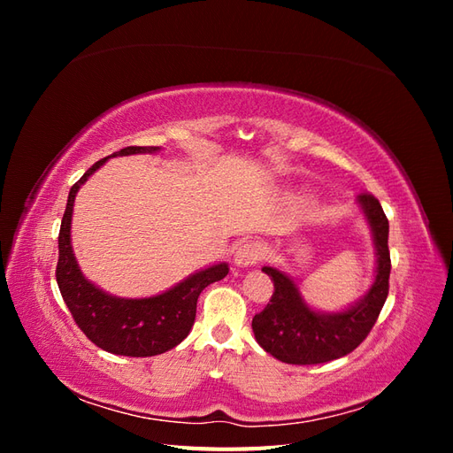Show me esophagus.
<instances>
[{
	"mask_svg": "<svg viewBox=\"0 0 453 453\" xmlns=\"http://www.w3.org/2000/svg\"><path fill=\"white\" fill-rule=\"evenodd\" d=\"M260 258H263V248H260V243L251 240V242H245L240 245L236 255H234V265L238 268H250V266L257 265Z\"/></svg>",
	"mask_w": 453,
	"mask_h": 453,
	"instance_id": "esophagus-1",
	"label": "esophagus"
}]
</instances>
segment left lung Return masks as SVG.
<instances>
[{
  "mask_svg": "<svg viewBox=\"0 0 453 453\" xmlns=\"http://www.w3.org/2000/svg\"><path fill=\"white\" fill-rule=\"evenodd\" d=\"M357 205L372 232L376 268L370 289L344 310H313L287 272L265 266L273 281L270 304L253 318V333L272 357L289 365H319L344 357L357 348L374 326L389 293L391 258L389 223L378 198L359 195Z\"/></svg>",
  "mask_w": 453,
  "mask_h": 453,
  "instance_id": "left-lung-1",
  "label": "left lung"
}]
</instances>
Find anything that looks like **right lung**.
Listing matches in <instances>:
<instances>
[{"mask_svg":"<svg viewBox=\"0 0 453 453\" xmlns=\"http://www.w3.org/2000/svg\"><path fill=\"white\" fill-rule=\"evenodd\" d=\"M160 147H125L94 164L72 187L58 236L57 281L67 310L90 342L125 357H150L175 348L188 336L200 293L228 273L226 263L202 268L155 296L122 298L109 295L81 272L72 248V217L79 188L111 157L153 155Z\"/></svg>","mask_w":453,"mask_h":453,"instance_id":"obj_1","label":"right lung"}]
</instances>
